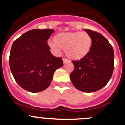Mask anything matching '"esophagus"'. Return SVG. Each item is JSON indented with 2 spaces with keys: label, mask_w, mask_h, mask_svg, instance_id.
I'll use <instances>...</instances> for the list:
<instances>
[{
  "label": "esophagus",
  "mask_w": 125,
  "mask_h": 125,
  "mask_svg": "<svg viewBox=\"0 0 125 125\" xmlns=\"http://www.w3.org/2000/svg\"><path fill=\"white\" fill-rule=\"evenodd\" d=\"M68 62H69V61L68 60V59H63V62H64V64L67 63Z\"/></svg>",
  "instance_id": "esophagus-1"
}]
</instances>
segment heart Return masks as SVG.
<instances>
[{
    "instance_id": "obj_1",
    "label": "heart",
    "mask_w": 125,
    "mask_h": 125,
    "mask_svg": "<svg viewBox=\"0 0 125 125\" xmlns=\"http://www.w3.org/2000/svg\"><path fill=\"white\" fill-rule=\"evenodd\" d=\"M91 36L85 32H68L56 34L54 41L48 42L51 50L59 54L61 49H64L65 54L69 58L79 60L89 54L92 47Z\"/></svg>"
}]
</instances>
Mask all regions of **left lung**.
Returning <instances> with one entry per match:
<instances>
[{"instance_id":"1","label":"left lung","mask_w":125,"mask_h":125,"mask_svg":"<svg viewBox=\"0 0 125 125\" xmlns=\"http://www.w3.org/2000/svg\"><path fill=\"white\" fill-rule=\"evenodd\" d=\"M93 44L89 54L81 60L73 61L74 69L70 74L76 89L92 93L105 86L114 69V51L111 45L100 33L85 29Z\"/></svg>"}]
</instances>
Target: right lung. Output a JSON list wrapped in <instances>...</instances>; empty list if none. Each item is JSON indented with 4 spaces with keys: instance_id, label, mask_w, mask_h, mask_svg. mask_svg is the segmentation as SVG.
<instances>
[{
    "instance_id": "right-lung-1",
    "label": "right lung",
    "mask_w": 125,
    "mask_h": 125,
    "mask_svg": "<svg viewBox=\"0 0 125 125\" xmlns=\"http://www.w3.org/2000/svg\"><path fill=\"white\" fill-rule=\"evenodd\" d=\"M54 29L31 30L15 41L9 65L15 81L27 91L38 93L50 85L55 71L63 66L61 57L53 56L47 40Z\"/></svg>"
}]
</instances>
